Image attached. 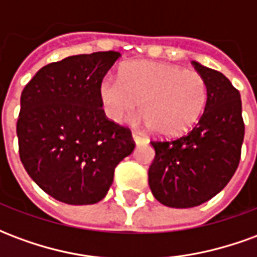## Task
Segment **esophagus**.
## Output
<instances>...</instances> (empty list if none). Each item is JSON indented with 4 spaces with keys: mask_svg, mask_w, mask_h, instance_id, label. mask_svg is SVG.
<instances>
[{
    "mask_svg": "<svg viewBox=\"0 0 257 257\" xmlns=\"http://www.w3.org/2000/svg\"><path fill=\"white\" fill-rule=\"evenodd\" d=\"M132 138H134L135 143H136V145H140V143H145L146 140H147L145 138V136H143V135L138 134V132H134V135H132Z\"/></svg>",
    "mask_w": 257,
    "mask_h": 257,
    "instance_id": "obj_1",
    "label": "esophagus"
}]
</instances>
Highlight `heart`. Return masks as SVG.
Here are the masks:
<instances>
[{"instance_id": "b5f03b06", "label": "heart", "mask_w": 257, "mask_h": 257, "mask_svg": "<svg viewBox=\"0 0 257 257\" xmlns=\"http://www.w3.org/2000/svg\"><path fill=\"white\" fill-rule=\"evenodd\" d=\"M99 96L107 117L122 122L140 101V121L157 134L176 136L197 122L206 106L208 85L194 70L136 60L126 64L121 78L107 74L99 85Z\"/></svg>"}]
</instances>
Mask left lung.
<instances>
[{
	"label": "left lung",
	"instance_id": "8db88e82",
	"mask_svg": "<svg viewBox=\"0 0 257 257\" xmlns=\"http://www.w3.org/2000/svg\"><path fill=\"white\" fill-rule=\"evenodd\" d=\"M191 63L208 85L205 111L189 132L150 142L149 186L171 208L198 206L220 193L237 171L245 135L238 89L219 71Z\"/></svg>",
	"mask_w": 257,
	"mask_h": 257
}]
</instances>
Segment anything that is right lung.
Instances as JSON below:
<instances>
[{
    "instance_id": "obj_1",
    "label": "right lung",
    "mask_w": 257,
    "mask_h": 257,
    "mask_svg": "<svg viewBox=\"0 0 257 257\" xmlns=\"http://www.w3.org/2000/svg\"><path fill=\"white\" fill-rule=\"evenodd\" d=\"M119 56L108 51L49 63L22 92L20 161L40 189L60 202H99L115 167L134 151L131 129L106 117L99 96L101 79Z\"/></svg>"
}]
</instances>
